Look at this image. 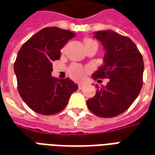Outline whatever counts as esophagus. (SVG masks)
Returning a JSON list of instances; mask_svg holds the SVG:
<instances>
[{
    "label": "esophagus",
    "instance_id": "obj_1",
    "mask_svg": "<svg viewBox=\"0 0 155 155\" xmlns=\"http://www.w3.org/2000/svg\"><path fill=\"white\" fill-rule=\"evenodd\" d=\"M83 87H84V84H83V83H79V84H78V88H79V89L83 88Z\"/></svg>",
    "mask_w": 155,
    "mask_h": 155
}]
</instances>
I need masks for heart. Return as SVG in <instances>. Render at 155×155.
I'll return each mask as SVG.
<instances>
[{"label": "heart", "mask_w": 155, "mask_h": 155, "mask_svg": "<svg viewBox=\"0 0 155 155\" xmlns=\"http://www.w3.org/2000/svg\"><path fill=\"white\" fill-rule=\"evenodd\" d=\"M96 43L95 41L90 38H85L84 39V44L86 45L93 44ZM68 73L69 75L72 77L73 79L75 80H81L83 79V77L85 76V70L83 69L82 66L78 65V64H72V66H70V68H68Z\"/></svg>", "instance_id": "heart-1"}]
</instances>
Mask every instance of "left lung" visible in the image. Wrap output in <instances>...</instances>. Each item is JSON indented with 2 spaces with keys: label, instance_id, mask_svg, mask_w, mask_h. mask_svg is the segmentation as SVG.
<instances>
[{
  "label": "left lung",
  "instance_id": "8db88e82",
  "mask_svg": "<svg viewBox=\"0 0 155 155\" xmlns=\"http://www.w3.org/2000/svg\"><path fill=\"white\" fill-rule=\"evenodd\" d=\"M105 50L104 65L92 76L97 83L108 78L106 86L97 87L95 96L87 101L93 114L102 118L121 114L131 106L143 85V61L129 37L112 30L94 32Z\"/></svg>",
  "mask_w": 155,
  "mask_h": 155
}]
</instances>
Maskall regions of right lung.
Wrapping results in <instances>:
<instances>
[{
  "label": "right lung",
  "instance_id": "right-lung-1",
  "mask_svg": "<svg viewBox=\"0 0 155 155\" xmlns=\"http://www.w3.org/2000/svg\"><path fill=\"white\" fill-rule=\"evenodd\" d=\"M75 34L58 27H46L33 35L18 51L14 71L23 101L37 114L52 115L64 109L78 88L69 78L51 77V62L61 57V49Z\"/></svg>",
  "mask_w": 155,
  "mask_h": 155
}]
</instances>
